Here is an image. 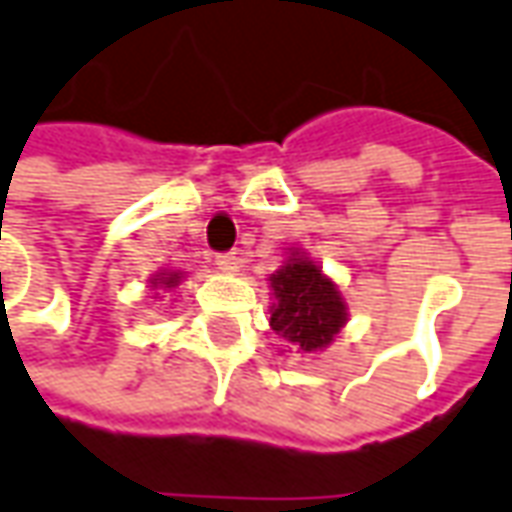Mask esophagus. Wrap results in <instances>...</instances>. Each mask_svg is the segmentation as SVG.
Wrapping results in <instances>:
<instances>
[{"label":"esophagus","instance_id":"esophagus-1","mask_svg":"<svg viewBox=\"0 0 512 512\" xmlns=\"http://www.w3.org/2000/svg\"><path fill=\"white\" fill-rule=\"evenodd\" d=\"M215 266L224 271V274H235V271L241 269V257L235 255V252H229V255H218L215 257Z\"/></svg>","mask_w":512,"mask_h":512}]
</instances>
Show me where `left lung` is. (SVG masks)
Returning <instances> with one entry per match:
<instances>
[{
	"instance_id": "8db88e82",
	"label": "left lung",
	"mask_w": 512,
	"mask_h": 512,
	"mask_svg": "<svg viewBox=\"0 0 512 512\" xmlns=\"http://www.w3.org/2000/svg\"><path fill=\"white\" fill-rule=\"evenodd\" d=\"M269 288V328L285 350L322 353L339 339L350 319L339 283L305 249H285L283 266L269 274Z\"/></svg>"
}]
</instances>
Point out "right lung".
Here are the masks:
<instances>
[{
	"label": "right lung",
	"mask_w": 512,
	"mask_h": 512,
	"mask_svg": "<svg viewBox=\"0 0 512 512\" xmlns=\"http://www.w3.org/2000/svg\"><path fill=\"white\" fill-rule=\"evenodd\" d=\"M184 277H187V271L182 269H159L151 274L148 291L154 294V300H162L165 294H168V297H176V288L184 283Z\"/></svg>",
	"instance_id": "add662e5"
}]
</instances>
